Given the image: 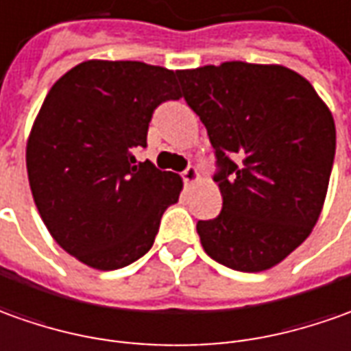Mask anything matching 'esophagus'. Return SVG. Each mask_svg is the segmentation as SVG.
<instances>
[{"instance_id":"34e87169","label":"esophagus","mask_w":351,"mask_h":351,"mask_svg":"<svg viewBox=\"0 0 351 351\" xmlns=\"http://www.w3.org/2000/svg\"><path fill=\"white\" fill-rule=\"evenodd\" d=\"M197 178H199V175H197V171H195L194 167H188L186 171H182V180H184L186 184H192Z\"/></svg>"}]
</instances>
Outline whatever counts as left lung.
I'll list each match as a JSON object with an SVG mask.
<instances>
[{"instance_id": "left-lung-1", "label": "left lung", "mask_w": 351, "mask_h": 351, "mask_svg": "<svg viewBox=\"0 0 351 351\" xmlns=\"http://www.w3.org/2000/svg\"><path fill=\"white\" fill-rule=\"evenodd\" d=\"M215 149L223 209L197 221L217 263L257 273L290 256L315 226L335 163L328 107L302 75L228 61L176 71Z\"/></svg>"}]
</instances>
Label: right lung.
<instances>
[{
	"label": "right lung",
	"instance_id": "right-lung-1",
	"mask_svg": "<svg viewBox=\"0 0 351 351\" xmlns=\"http://www.w3.org/2000/svg\"><path fill=\"white\" fill-rule=\"evenodd\" d=\"M176 73L140 61H84L45 95L26 145L36 207L49 234L88 267L113 271L154 245L182 180L149 161L154 111L180 97Z\"/></svg>",
	"mask_w": 351,
	"mask_h": 351
}]
</instances>
